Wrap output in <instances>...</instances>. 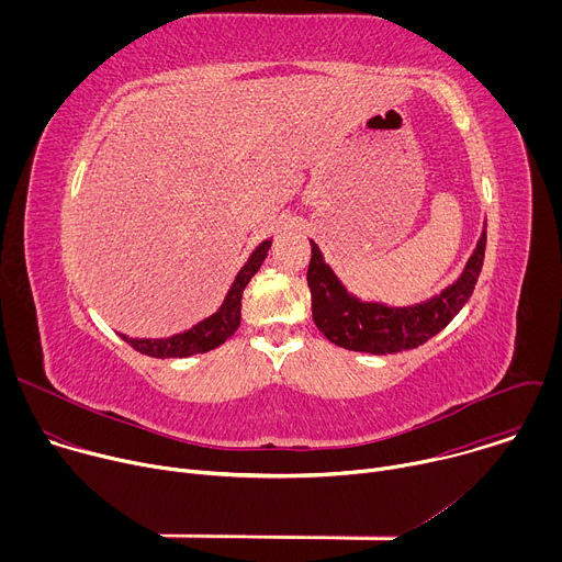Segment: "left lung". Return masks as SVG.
<instances>
[{"instance_id":"1","label":"left lung","mask_w":562,"mask_h":562,"mask_svg":"<svg viewBox=\"0 0 562 562\" xmlns=\"http://www.w3.org/2000/svg\"><path fill=\"white\" fill-rule=\"evenodd\" d=\"M311 243V260L306 282L311 289L313 323L334 345L373 356L407 351L425 345L440 334L453 315L471 297L477 276L483 271L487 224L480 233L462 273L440 293L407 306H391L375 300H362L351 293L325 262L323 251Z\"/></svg>"}]
</instances>
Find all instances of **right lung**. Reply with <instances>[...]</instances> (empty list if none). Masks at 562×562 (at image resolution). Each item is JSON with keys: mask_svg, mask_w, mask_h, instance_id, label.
<instances>
[{"mask_svg": "<svg viewBox=\"0 0 562 562\" xmlns=\"http://www.w3.org/2000/svg\"><path fill=\"white\" fill-rule=\"evenodd\" d=\"M269 249H271V239H265L262 245H258L251 251L249 260L243 265V269L237 271L217 311L200 319V323H195L191 329H184L167 338H133L126 334H117V336L124 342H128L135 351L150 358H189V356L206 353L220 347L237 331L239 319H243V313H239V308H243V291L249 284V280L258 273Z\"/></svg>", "mask_w": 562, "mask_h": 562, "instance_id": "obj_1", "label": "right lung"}]
</instances>
